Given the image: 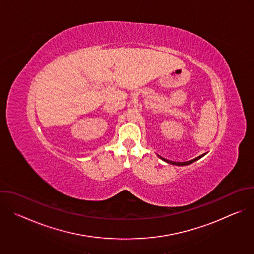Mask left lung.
Instances as JSON below:
<instances>
[{
    "label": "left lung",
    "mask_w": 254,
    "mask_h": 254,
    "mask_svg": "<svg viewBox=\"0 0 254 254\" xmlns=\"http://www.w3.org/2000/svg\"><path fill=\"white\" fill-rule=\"evenodd\" d=\"M204 155H201V156H199V157H197L196 159H194V160H191V161H188V162H183V163H176V162H172V161H168V160H166V159H164V158H162V157H160L163 161H165V162H167V163H169V164H172V165H177V166H185V165H189V164H192L193 162H195V161H197V160H199L200 158H202Z\"/></svg>",
    "instance_id": "obj_1"
}]
</instances>
